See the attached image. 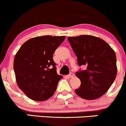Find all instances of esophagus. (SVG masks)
<instances>
[{"label": "esophagus", "instance_id": "esophagus-1", "mask_svg": "<svg viewBox=\"0 0 126 126\" xmlns=\"http://www.w3.org/2000/svg\"><path fill=\"white\" fill-rule=\"evenodd\" d=\"M74 75H75L74 73H72V72H71V73H70V74L67 76V77H68V78H73V77H74Z\"/></svg>", "mask_w": 126, "mask_h": 126}]
</instances>
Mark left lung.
Wrapping results in <instances>:
<instances>
[{"instance_id":"obj_1","label":"left lung","mask_w":126,"mask_h":126,"mask_svg":"<svg viewBox=\"0 0 126 126\" xmlns=\"http://www.w3.org/2000/svg\"><path fill=\"white\" fill-rule=\"evenodd\" d=\"M79 66L86 69L76 72L81 86L75 93L83 99L94 100L102 96L114 82L117 74L114 51L102 38L89 35L68 37Z\"/></svg>"}]
</instances>
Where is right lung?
I'll return each instance as SVG.
<instances>
[{"instance_id":"add662e5","label":"right lung","mask_w":126,"mask_h":126,"mask_svg":"<svg viewBox=\"0 0 126 126\" xmlns=\"http://www.w3.org/2000/svg\"><path fill=\"white\" fill-rule=\"evenodd\" d=\"M65 38L51 35L32 38L16 54L13 63L16 81L29 99L44 101L55 93L63 76L57 73L53 54Z\"/></svg>"}]
</instances>
